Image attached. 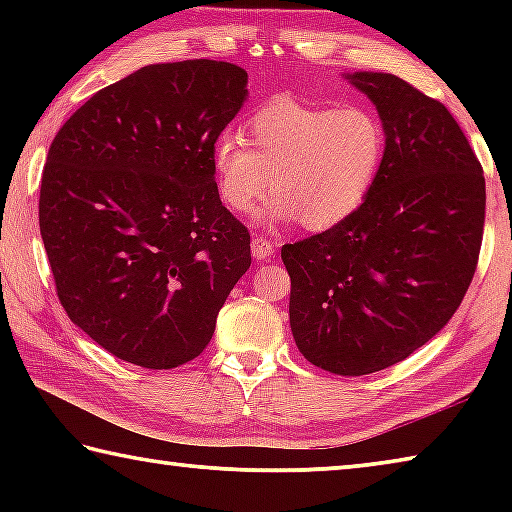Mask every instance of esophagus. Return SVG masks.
<instances>
[{
	"mask_svg": "<svg viewBox=\"0 0 512 512\" xmlns=\"http://www.w3.org/2000/svg\"><path fill=\"white\" fill-rule=\"evenodd\" d=\"M250 250H253V257L257 259V262H266V259H271L275 253L271 241H266L264 237H255L253 241H250Z\"/></svg>",
	"mask_w": 512,
	"mask_h": 512,
	"instance_id": "obj_1",
	"label": "esophagus"
}]
</instances>
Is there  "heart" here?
I'll return each mask as SVG.
<instances>
[{
	"mask_svg": "<svg viewBox=\"0 0 512 512\" xmlns=\"http://www.w3.org/2000/svg\"><path fill=\"white\" fill-rule=\"evenodd\" d=\"M248 142L225 131L212 149L216 192L230 212L253 210L268 187L275 196L259 221L323 232L366 201L379 176L386 133L363 106H316L291 94L266 101L246 121Z\"/></svg>",
	"mask_w": 512,
	"mask_h": 512,
	"instance_id": "b5f03b06",
	"label": "heart"
}]
</instances>
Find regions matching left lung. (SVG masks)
Wrapping results in <instances>:
<instances>
[{
    "instance_id": "8db88e82",
    "label": "left lung",
    "mask_w": 512,
    "mask_h": 512,
    "mask_svg": "<svg viewBox=\"0 0 512 512\" xmlns=\"http://www.w3.org/2000/svg\"><path fill=\"white\" fill-rule=\"evenodd\" d=\"M343 79L377 108L384 162L357 212L282 246V262L302 357L359 377L411 357L454 316L479 259L485 180L443 103L393 74Z\"/></svg>"
}]
</instances>
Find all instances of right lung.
Masks as SVG:
<instances>
[{"mask_svg":"<svg viewBox=\"0 0 512 512\" xmlns=\"http://www.w3.org/2000/svg\"><path fill=\"white\" fill-rule=\"evenodd\" d=\"M248 99L223 60L149 65L94 94L51 142L40 235L60 305L117 359L167 370L210 343L250 266L225 210L216 137Z\"/></svg>","mask_w":512,"mask_h":512,"instance_id":"add662e5","label":"right lung"}]
</instances>
